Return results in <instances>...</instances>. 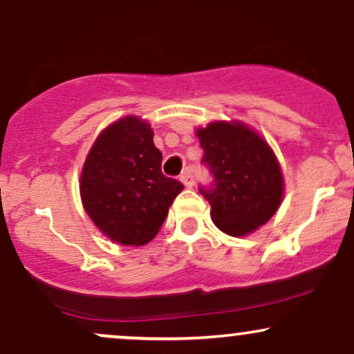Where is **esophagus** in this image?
<instances>
[{"instance_id":"1","label":"esophagus","mask_w":354,"mask_h":354,"mask_svg":"<svg viewBox=\"0 0 354 354\" xmlns=\"http://www.w3.org/2000/svg\"><path fill=\"white\" fill-rule=\"evenodd\" d=\"M180 180H181L183 185L188 186V188H191V186H193V183H194V181H193V174H191L189 169H185V173L181 174Z\"/></svg>"}]
</instances>
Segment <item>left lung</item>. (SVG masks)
I'll return each mask as SVG.
<instances>
[{
  "instance_id": "1",
  "label": "left lung",
  "mask_w": 354,
  "mask_h": 354,
  "mask_svg": "<svg viewBox=\"0 0 354 354\" xmlns=\"http://www.w3.org/2000/svg\"><path fill=\"white\" fill-rule=\"evenodd\" d=\"M203 161L214 183L200 191L218 230L239 238L253 233L278 211L284 178L268 141L241 121H213L198 128Z\"/></svg>"
}]
</instances>
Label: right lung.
I'll list each match as a JSON object with an SVG mask.
<instances>
[{"instance_id":"right-lung-1","label":"right lung","mask_w":354,"mask_h":354,"mask_svg":"<svg viewBox=\"0 0 354 354\" xmlns=\"http://www.w3.org/2000/svg\"><path fill=\"white\" fill-rule=\"evenodd\" d=\"M140 116L115 121L93 143L80 178L83 208L104 236L143 246L156 236L185 186L161 173L163 154Z\"/></svg>"}]
</instances>
